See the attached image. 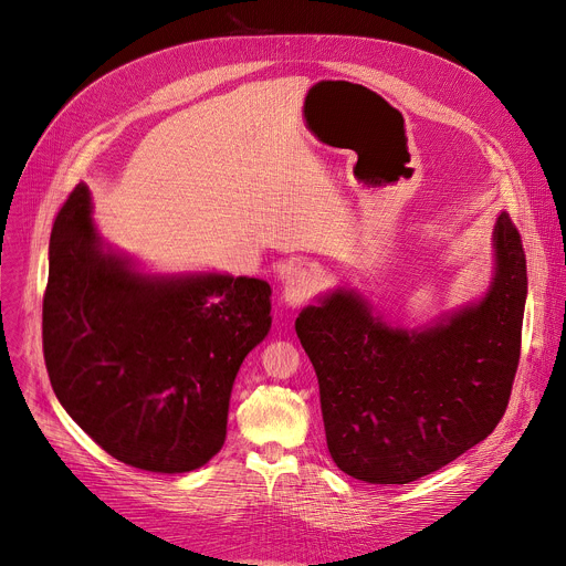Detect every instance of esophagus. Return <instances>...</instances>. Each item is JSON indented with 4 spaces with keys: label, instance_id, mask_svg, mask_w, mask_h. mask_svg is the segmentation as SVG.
<instances>
[{
    "label": "esophagus",
    "instance_id": "34e87169",
    "mask_svg": "<svg viewBox=\"0 0 566 566\" xmlns=\"http://www.w3.org/2000/svg\"><path fill=\"white\" fill-rule=\"evenodd\" d=\"M315 289H317V275L315 273H311L306 269L295 271L284 282V295H282L284 304L289 308H295V306L304 304L315 293Z\"/></svg>",
    "mask_w": 566,
    "mask_h": 566
}]
</instances>
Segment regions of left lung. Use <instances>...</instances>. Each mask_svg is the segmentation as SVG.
<instances>
[{
    "instance_id": "left-lung-1",
    "label": "left lung",
    "mask_w": 566,
    "mask_h": 566,
    "mask_svg": "<svg viewBox=\"0 0 566 566\" xmlns=\"http://www.w3.org/2000/svg\"><path fill=\"white\" fill-rule=\"evenodd\" d=\"M495 273L479 302L426 327L391 325L354 289L295 319L313 363L336 465L367 483H410L486 439L515 380L526 255L511 217L493 230Z\"/></svg>"
}]
</instances>
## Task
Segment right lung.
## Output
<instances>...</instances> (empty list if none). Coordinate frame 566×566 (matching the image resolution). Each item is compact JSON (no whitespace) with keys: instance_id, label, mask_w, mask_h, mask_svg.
<instances>
[{"instance_id":"add662e5","label":"right lung","mask_w":566,"mask_h":566,"mask_svg":"<svg viewBox=\"0 0 566 566\" xmlns=\"http://www.w3.org/2000/svg\"><path fill=\"white\" fill-rule=\"evenodd\" d=\"M269 329V282L138 273L105 251L85 184L60 208L44 363L66 415L114 459L166 474L208 463L226 441L234 376Z\"/></svg>"}]
</instances>
